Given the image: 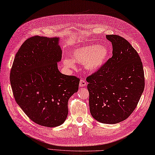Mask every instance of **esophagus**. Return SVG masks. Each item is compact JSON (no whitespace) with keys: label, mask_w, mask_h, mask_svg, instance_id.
<instances>
[{"label":"esophagus","mask_w":155,"mask_h":155,"mask_svg":"<svg viewBox=\"0 0 155 155\" xmlns=\"http://www.w3.org/2000/svg\"><path fill=\"white\" fill-rule=\"evenodd\" d=\"M87 85V83L84 80H81L80 81V87H85Z\"/></svg>","instance_id":"1"}]
</instances>
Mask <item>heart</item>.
Segmentation results:
<instances>
[{"mask_svg":"<svg viewBox=\"0 0 155 155\" xmlns=\"http://www.w3.org/2000/svg\"><path fill=\"white\" fill-rule=\"evenodd\" d=\"M73 60L64 58L63 64L67 68H74L75 62L84 63L85 68L90 71H96L103 66L108 58L109 48L106 45L91 44L75 48L70 53Z\"/></svg>","mask_w":155,"mask_h":155,"instance_id":"obj_1","label":"heart"}]
</instances>
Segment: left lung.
<instances>
[{"instance_id":"left-lung-1","label":"left lung","mask_w":155,"mask_h":155,"mask_svg":"<svg viewBox=\"0 0 155 155\" xmlns=\"http://www.w3.org/2000/svg\"><path fill=\"white\" fill-rule=\"evenodd\" d=\"M112 56L87 78L91 114L98 122L114 124L127 119L145 87L144 71L137 52L123 37L108 35Z\"/></svg>"}]
</instances>
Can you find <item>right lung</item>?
Wrapping results in <instances>:
<instances>
[{
  "instance_id": "add662e5",
  "label": "right lung",
  "mask_w": 155,
  "mask_h": 155,
  "mask_svg": "<svg viewBox=\"0 0 155 155\" xmlns=\"http://www.w3.org/2000/svg\"><path fill=\"white\" fill-rule=\"evenodd\" d=\"M58 37L34 36L22 44L10 71L17 104L33 122L53 127L66 120L68 102L78 90L80 80L60 72L62 50Z\"/></svg>"
}]
</instances>
